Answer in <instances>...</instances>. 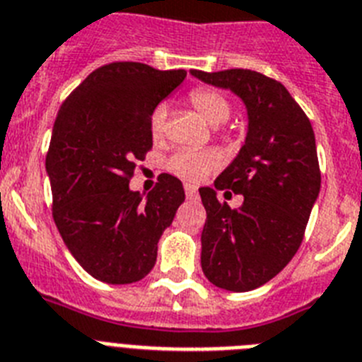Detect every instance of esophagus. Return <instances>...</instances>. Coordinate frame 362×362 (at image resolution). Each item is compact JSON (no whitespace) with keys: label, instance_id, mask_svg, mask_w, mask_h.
I'll list each match as a JSON object with an SVG mask.
<instances>
[{"label":"esophagus","instance_id":"obj_1","mask_svg":"<svg viewBox=\"0 0 362 362\" xmlns=\"http://www.w3.org/2000/svg\"><path fill=\"white\" fill-rule=\"evenodd\" d=\"M184 191H186L187 199H193V197H197V186H193V184H186V186H184Z\"/></svg>","mask_w":362,"mask_h":362}]
</instances>
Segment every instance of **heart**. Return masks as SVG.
<instances>
[{
	"instance_id": "heart-1",
	"label": "heart",
	"mask_w": 362,
	"mask_h": 362,
	"mask_svg": "<svg viewBox=\"0 0 362 362\" xmlns=\"http://www.w3.org/2000/svg\"><path fill=\"white\" fill-rule=\"evenodd\" d=\"M191 105L195 107L210 124H221L230 117V102L219 90L208 89V87H199L191 90L189 95ZM167 105L158 104L152 110L148 124H151V134L156 139L163 135L167 126ZM223 165V154L216 148H206V151H193V148H182L167 160V171L187 182H199L210 173L217 171Z\"/></svg>"
}]
</instances>
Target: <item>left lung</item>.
I'll use <instances>...</instances> for the list:
<instances>
[{"mask_svg": "<svg viewBox=\"0 0 362 362\" xmlns=\"http://www.w3.org/2000/svg\"><path fill=\"white\" fill-rule=\"evenodd\" d=\"M191 74L230 89L247 107L245 145L214 182L243 194L244 204L219 203L211 187L199 193L206 208L202 272L217 288L249 292L272 281L303 242L322 184L313 126L277 79L243 69Z\"/></svg>", "mask_w": 362, "mask_h": 362, "instance_id": "left-lung-1", "label": "left lung"}]
</instances>
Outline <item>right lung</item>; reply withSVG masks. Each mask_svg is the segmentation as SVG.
<instances>
[{
    "mask_svg": "<svg viewBox=\"0 0 362 362\" xmlns=\"http://www.w3.org/2000/svg\"><path fill=\"white\" fill-rule=\"evenodd\" d=\"M186 74L132 61L104 64L59 110L46 156L52 216L72 257L102 283L148 275L161 234L186 199L167 173L146 199L130 191L135 161L152 148V110Z\"/></svg>",
    "mask_w": 362,
    "mask_h": 362,
    "instance_id": "1",
    "label": "right lung"
}]
</instances>
